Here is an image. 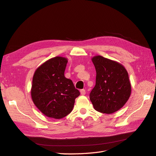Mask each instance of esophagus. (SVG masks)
Returning a JSON list of instances; mask_svg holds the SVG:
<instances>
[{"mask_svg":"<svg viewBox=\"0 0 156 156\" xmlns=\"http://www.w3.org/2000/svg\"><path fill=\"white\" fill-rule=\"evenodd\" d=\"M80 92H81V94L83 96L85 95V94H86V91H85V90H84V89H81V90H80Z\"/></svg>","mask_w":156,"mask_h":156,"instance_id":"esophagus-1","label":"esophagus"}]
</instances>
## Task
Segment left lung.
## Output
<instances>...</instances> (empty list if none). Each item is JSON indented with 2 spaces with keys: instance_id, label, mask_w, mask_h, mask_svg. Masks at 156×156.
Wrapping results in <instances>:
<instances>
[{
  "instance_id": "left-lung-1",
  "label": "left lung",
  "mask_w": 156,
  "mask_h": 156,
  "mask_svg": "<svg viewBox=\"0 0 156 156\" xmlns=\"http://www.w3.org/2000/svg\"><path fill=\"white\" fill-rule=\"evenodd\" d=\"M96 71V85L90 94L94 109L105 114L119 111L129 100L131 86L122 64L98 55L92 58Z\"/></svg>"
}]
</instances>
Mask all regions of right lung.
<instances>
[{"label":"right lung","instance_id":"1","mask_svg":"<svg viewBox=\"0 0 156 156\" xmlns=\"http://www.w3.org/2000/svg\"><path fill=\"white\" fill-rule=\"evenodd\" d=\"M68 59L56 56L36 69L32 78L31 97L36 107L46 116L61 119L72 112L80 92L72 81L66 78Z\"/></svg>","mask_w":156,"mask_h":156}]
</instances>
